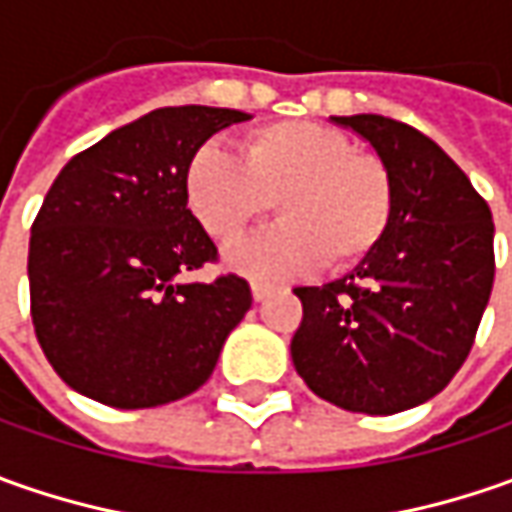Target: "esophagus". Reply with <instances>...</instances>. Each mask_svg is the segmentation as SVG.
Here are the masks:
<instances>
[{
	"mask_svg": "<svg viewBox=\"0 0 512 512\" xmlns=\"http://www.w3.org/2000/svg\"><path fill=\"white\" fill-rule=\"evenodd\" d=\"M250 293H253L256 302H262V299H267V296L273 293V287L262 285V282H253V285H250Z\"/></svg>",
	"mask_w": 512,
	"mask_h": 512,
	"instance_id": "obj_1",
	"label": "esophagus"
}]
</instances>
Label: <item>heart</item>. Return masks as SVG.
<instances>
[{
	"label": "heart",
	"mask_w": 512,
	"mask_h": 512,
	"mask_svg": "<svg viewBox=\"0 0 512 512\" xmlns=\"http://www.w3.org/2000/svg\"><path fill=\"white\" fill-rule=\"evenodd\" d=\"M185 196L219 245L242 239L276 199L282 222L227 253V265L250 279H287L319 262L330 270L359 265L393 219L387 165L316 122L250 130L242 159L213 139L202 142L187 159Z\"/></svg>",
	"instance_id": "obj_1"
}]
</instances>
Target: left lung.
Returning <instances> with one entry per match:
<instances>
[{
    "label": "left lung",
    "instance_id": "1",
    "mask_svg": "<svg viewBox=\"0 0 512 512\" xmlns=\"http://www.w3.org/2000/svg\"><path fill=\"white\" fill-rule=\"evenodd\" d=\"M393 179V219L344 279L296 287L302 325L290 356L325 402L390 416L442 393L462 367L493 290V216L464 170L416 128L333 116Z\"/></svg>",
    "mask_w": 512,
    "mask_h": 512
}]
</instances>
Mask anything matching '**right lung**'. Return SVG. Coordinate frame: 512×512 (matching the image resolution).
I'll return each instance as SVG.
<instances>
[{"label":"right lung","mask_w":512,"mask_h":512,"mask_svg":"<svg viewBox=\"0 0 512 512\" xmlns=\"http://www.w3.org/2000/svg\"><path fill=\"white\" fill-rule=\"evenodd\" d=\"M247 119L205 105L150 110L76 153L50 185L30 227V316L76 393L139 410L210 379L253 296L233 273L179 279L216 259L187 207L185 168L213 133Z\"/></svg>","instance_id":"add662e5"}]
</instances>
